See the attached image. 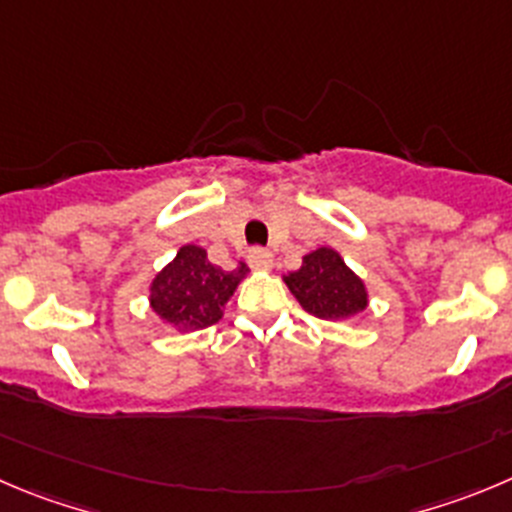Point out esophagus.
<instances>
[{
    "instance_id": "obj_1",
    "label": "esophagus",
    "mask_w": 512,
    "mask_h": 512,
    "mask_svg": "<svg viewBox=\"0 0 512 512\" xmlns=\"http://www.w3.org/2000/svg\"><path fill=\"white\" fill-rule=\"evenodd\" d=\"M247 262H250L252 270H270L272 255L267 250H262V247H255V250H250V255H247Z\"/></svg>"
}]
</instances>
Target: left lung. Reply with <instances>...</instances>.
<instances>
[{"instance_id": "left-lung-1", "label": "left lung", "mask_w": 512, "mask_h": 512, "mask_svg": "<svg viewBox=\"0 0 512 512\" xmlns=\"http://www.w3.org/2000/svg\"><path fill=\"white\" fill-rule=\"evenodd\" d=\"M283 283L295 300L321 321H348L369 308L366 283L333 247L308 252L298 270L283 275Z\"/></svg>"}]
</instances>
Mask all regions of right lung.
Segmentation results:
<instances>
[{
    "instance_id": "obj_1",
    "label": "right lung",
    "mask_w": 512,
    "mask_h": 512,
    "mask_svg": "<svg viewBox=\"0 0 512 512\" xmlns=\"http://www.w3.org/2000/svg\"><path fill=\"white\" fill-rule=\"evenodd\" d=\"M247 275L250 267L245 262L224 270L209 262L204 247L181 245L174 260L161 267L148 285V305L174 331H202L222 318L229 298Z\"/></svg>"
}]
</instances>
